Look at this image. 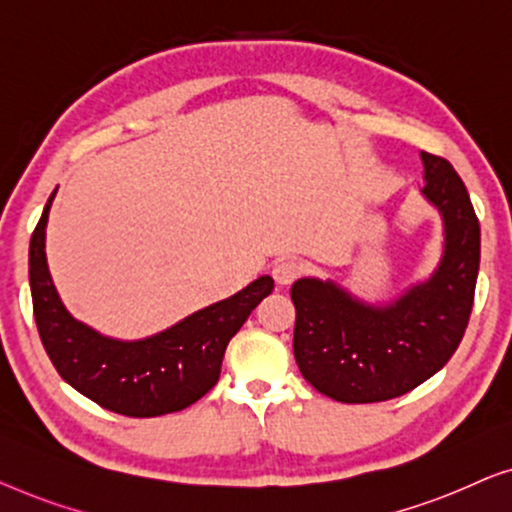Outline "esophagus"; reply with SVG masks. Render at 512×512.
Returning a JSON list of instances; mask_svg holds the SVG:
<instances>
[{
	"label": "esophagus",
	"instance_id": "1",
	"mask_svg": "<svg viewBox=\"0 0 512 512\" xmlns=\"http://www.w3.org/2000/svg\"><path fill=\"white\" fill-rule=\"evenodd\" d=\"M271 273H273V280H276L278 285H290L299 278L301 266L297 259H278V262L273 264Z\"/></svg>",
	"mask_w": 512,
	"mask_h": 512
}]
</instances>
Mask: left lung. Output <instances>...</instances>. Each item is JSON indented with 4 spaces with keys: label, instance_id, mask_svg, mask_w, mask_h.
Listing matches in <instances>:
<instances>
[{
    "label": "left lung",
    "instance_id": "1",
    "mask_svg": "<svg viewBox=\"0 0 512 512\" xmlns=\"http://www.w3.org/2000/svg\"><path fill=\"white\" fill-rule=\"evenodd\" d=\"M420 157V192L443 220V255L431 276L387 304L362 301L334 280L292 285L294 359L329 399L376 403L415 390L448 364L469 325L480 222L452 164L424 150Z\"/></svg>",
    "mask_w": 512,
    "mask_h": 512
}]
</instances>
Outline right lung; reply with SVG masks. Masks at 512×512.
Wrapping results in <instances>:
<instances>
[{
  "mask_svg": "<svg viewBox=\"0 0 512 512\" xmlns=\"http://www.w3.org/2000/svg\"><path fill=\"white\" fill-rule=\"evenodd\" d=\"M55 192L30 241V287L41 343L57 373L83 397L129 417L176 413L204 397L218 383L229 338L269 297L273 278L259 276L241 292L187 315L160 334L139 341L104 336L64 308L50 278L46 225Z\"/></svg>",
  "mask_w": 512,
  "mask_h": 512,
  "instance_id": "1",
  "label": "right lung"
}]
</instances>
